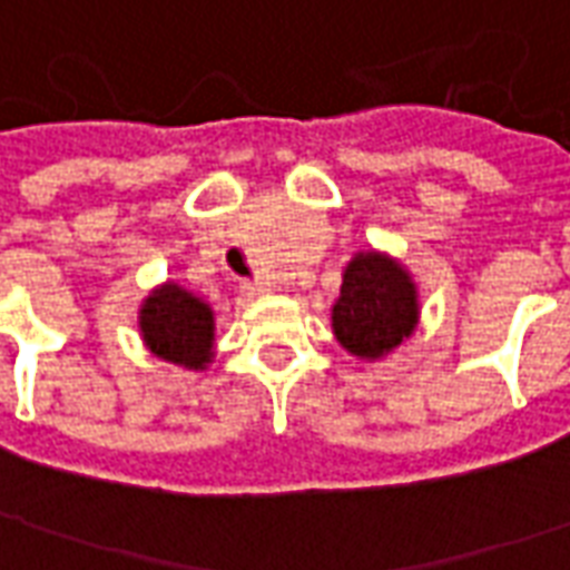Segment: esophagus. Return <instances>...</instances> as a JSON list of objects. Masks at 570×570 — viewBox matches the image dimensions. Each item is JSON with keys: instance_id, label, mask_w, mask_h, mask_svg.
I'll use <instances>...</instances> for the list:
<instances>
[{"instance_id": "esophagus-1", "label": "esophagus", "mask_w": 570, "mask_h": 570, "mask_svg": "<svg viewBox=\"0 0 570 570\" xmlns=\"http://www.w3.org/2000/svg\"><path fill=\"white\" fill-rule=\"evenodd\" d=\"M239 291H243L245 297H261V294H267L269 285L261 279H252V282H243V285H239Z\"/></svg>"}]
</instances>
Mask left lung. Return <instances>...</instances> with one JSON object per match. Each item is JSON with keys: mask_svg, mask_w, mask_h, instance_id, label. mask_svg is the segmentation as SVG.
<instances>
[{"mask_svg": "<svg viewBox=\"0 0 570 570\" xmlns=\"http://www.w3.org/2000/svg\"><path fill=\"white\" fill-rule=\"evenodd\" d=\"M340 346L376 361L404 343L419 325L413 276L382 252H358L343 269V288L331 309Z\"/></svg>", "mask_w": 570, "mask_h": 570, "instance_id": "obj_1", "label": "left lung"}]
</instances>
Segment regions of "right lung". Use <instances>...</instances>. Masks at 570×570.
Instances as JSON below:
<instances>
[{
	"instance_id": "obj_1",
	"label": "right lung",
	"mask_w": 570,
	"mask_h": 570,
	"mask_svg": "<svg viewBox=\"0 0 570 570\" xmlns=\"http://www.w3.org/2000/svg\"><path fill=\"white\" fill-rule=\"evenodd\" d=\"M139 331L145 346L157 358L173 361L188 371H203L215 346V313L197 294L166 282L154 288L139 309Z\"/></svg>"
}]
</instances>
